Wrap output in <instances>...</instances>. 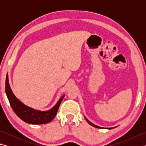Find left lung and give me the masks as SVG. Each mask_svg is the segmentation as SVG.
<instances>
[{"mask_svg": "<svg viewBox=\"0 0 146 146\" xmlns=\"http://www.w3.org/2000/svg\"><path fill=\"white\" fill-rule=\"evenodd\" d=\"M85 119H86V121H87L88 123H89L90 125H91L92 126L94 127H96V128H98V129H113V128H115V127H110V128H104V127H99V126L96 125L94 124V123H92V122H90V121H89L87 119H86V118L85 117Z\"/></svg>", "mask_w": 146, "mask_h": 146, "instance_id": "8db88e82", "label": "left lung"}]
</instances>
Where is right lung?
Listing matches in <instances>:
<instances>
[{"label": "right lung", "instance_id": "right-lung-1", "mask_svg": "<svg viewBox=\"0 0 146 146\" xmlns=\"http://www.w3.org/2000/svg\"><path fill=\"white\" fill-rule=\"evenodd\" d=\"M5 93L15 113L25 122L35 125L45 124L50 122L55 117L61 102L64 97V95L62 96L56 104L50 110L41 111L34 109L24 104L14 95L9 85L8 74L5 80Z\"/></svg>", "mask_w": 146, "mask_h": 146}]
</instances>
